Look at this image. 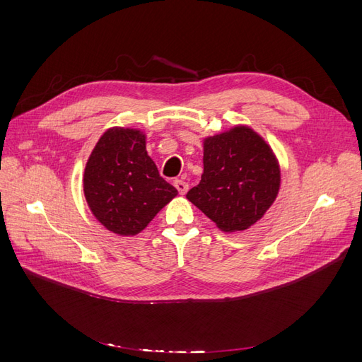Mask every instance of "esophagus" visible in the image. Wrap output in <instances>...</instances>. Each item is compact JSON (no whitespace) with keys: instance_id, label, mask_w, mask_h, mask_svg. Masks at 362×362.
<instances>
[{"instance_id":"1","label":"esophagus","mask_w":362,"mask_h":362,"mask_svg":"<svg viewBox=\"0 0 362 362\" xmlns=\"http://www.w3.org/2000/svg\"><path fill=\"white\" fill-rule=\"evenodd\" d=\"M173 185H175V189L178 190L180 194H185V192H187V189H189L187 182L182 181V180H175V181H173Z\"/></svg>"}]
</instances>
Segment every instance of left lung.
Instances as JSON below:
<instances>
[{
    "label": "left lung",
    "mask_w": 362,
    "mask_h": 362,
    "mask_svg": "<svg viewBox=\"0 0 362 362\" xmlns=\"http://www.w3.org/2000/svg\"><path fill=\"white\" fill-rule=\"evenodd\" d=\"M281 170L272 148L249 127L204 140V173L187 199L225 233L258 222L276 199Z\"/></svg>",
    "instance_id": "obj_1"
}]
</instances>
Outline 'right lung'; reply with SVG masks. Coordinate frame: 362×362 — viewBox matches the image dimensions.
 I'll list each match as a JSON object with an SVG mask.
<instances>
[{
    "instance_id": "right-lung-1",
    "label": "right lung",
    "mask_w": 362,
    "mask_h": 362,
    "mask_svg": "<svg viewBox=\"0 0 362 362\" xmlns=\"http://www.w3.org/2000/svg\"><path fill=\"white\" fill-rule=\"evenodd\" d=\"M145 134L110 128L87 160L83 187L90 211L108 231L136 235L178 194L148 156Z\"/></svg>"
}]
</instances>
